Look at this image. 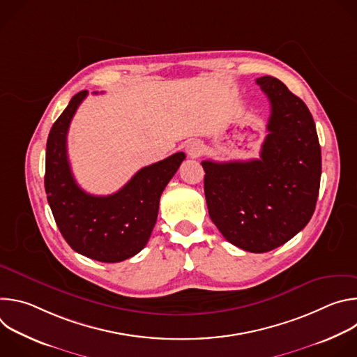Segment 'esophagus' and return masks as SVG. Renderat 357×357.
Segmentation results:
<instances>
[{
	"label": "esophagus",
	"mask_w": 357,
	"mask_h": 357,
	"mask_svg": "<svg viewBox=\"0 0 357 357\" xmlns=\"http://www.w3.org/2000/svg\"><path fill=\"white\" fill-rule=\"evenodd\" d=\"M185 151L188 152L189 157L196 158L203 152V144L200 141H197V139H189L185 144Z\"/></svg>",
	"instance_id": "34e87169"
}]
</instances>
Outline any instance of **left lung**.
Here are the masks:
<instances>
[{
	"instance_id": "8db88e82",
	"label": "left lung",
	"mask_w": 357,
	"mask_h": 357,
	"mask_svg": "<svg viewBox=\"0 0 357 357\" xmlns=\"http://www.w3.org/2000/svg\"><path fill=\"white\" fill-rule=\"evenodd\" d=\"M271 114L260 160L203 161L209 216L223 237L245 251H271L311 220L322 158L307 105L273 76L256 80Z\"/></svg>"
}]
</instances>
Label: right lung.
Returning a JSON list of instances; mask_svg holds the SVG:
<instances>
[{"instance_id": "add662e5", "label": "right lung", "mask_w": 357, "mask_h": 357, "mask_svg": "<svg viewBox=\"0 0 357 357\" xmlns=\"http://www.w3.org/2000/svg\"><path fill=\"white\" fill-rule=\"evenodd\" d=\"M87 90L70 100L46 142L45 190L68 244L82 256L120 263L139 252L157 223L160 197L185 160L183 152L141 168L119 192L94 196L75 181L68 160V130Z\"/></svg>"}]
</instances>
